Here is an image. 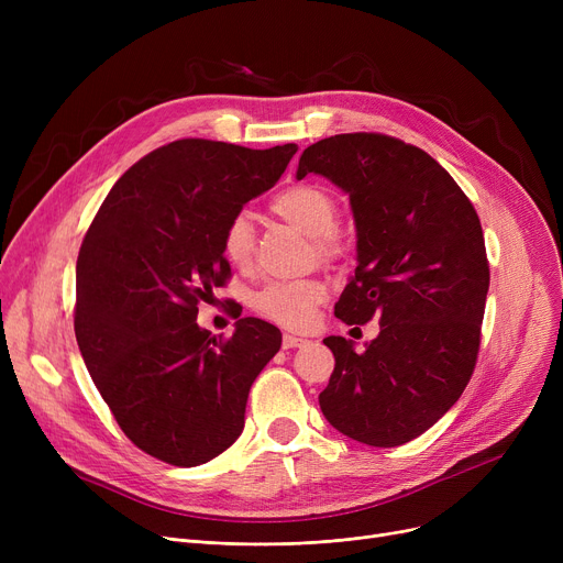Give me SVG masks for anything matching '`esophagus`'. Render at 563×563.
I'll return each mask as SVG.
<instances>
[{"label": "esophagus", "instance_id": "esophagus-1", "mask_svg": "<svg viewBox=\"0 0 563 563\" xmlns=\"http://www.w3.org/2000/svg\"><path fill=\"white\" fill-rule=\"evenodd\" d=\"M301 344H306V338H301V335H294V333L283 335V349H294V346H301Z\"/></svg>", "mask_w": 563, "mask_h": 563}]
</instances>
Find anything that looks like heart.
Here are the masks:
<instances>
[{
  "label": "heart",
  "mask_w": 563,
  "mask_h": 563,
  "mask_svg": "<svg viewBox=\"0 0 563 563\" xmlns=\"http://www.w3.org/2000/svg\"><path fill=\"white\" fill-rule=\"evenodd\" d=\"M272 212L310 236L319 257H335L342 251V240L335 232L340 207L323 187H289L272 200ZM253 223L249 214H234L223 230V255L236 266H246L253 257ZM323 299H327V287L319 280L269 283L255 291L253 308L262 317L280 323V327L299 329L306 327L314 306H319Z\"/></svg>",
  "instance_id": "heart-1"
}]
</instances>
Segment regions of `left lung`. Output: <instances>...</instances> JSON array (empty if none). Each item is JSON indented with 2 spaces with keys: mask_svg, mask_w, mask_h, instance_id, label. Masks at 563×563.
<instances>
[{
  "mask_svg": "<svg viewBox=\"0 0 563 563\" xmlns=\"http://www.w3.org/2000/svg\"><path fill=\"white\" fill-rule=\"evenodd\" d=\"M327 177L349 196L356 274L335 303L344 323L380 333L323 340L335 369L319 406L340 433L397 448L459 401L475 369L490 272L475 207L416 145L383 134H335L308 145L297 180Z\"/></svg>",
  "mask_w": 563,
  "mask_h": 563,
  "instance_id": "8db88e82",
  "label": "left lung"
}]
</instances>
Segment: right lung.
<instances>
[{
  "instance_id": "right-lung-1",
  "label": "right lung",
  "mask_w": 563,
  "mask_h": 563,
  "mask_svg": "<svg viewBox=\"0 0 563 563\" xmlns=\"http://www.w3.org/2000/svg\"><path fill=\"white\" fill-rule=\"evenodd\" d=\"M299 151L183 139L139 159L104 198L77 257L75 335L96 388L139 450L194 467L240 438L249 390L283 342L244 317L219 342L198 303L230 276L221 240Z\"/></svg>"
}]
</instances>
